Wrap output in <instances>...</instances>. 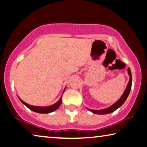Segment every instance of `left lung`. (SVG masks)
Wrapping results in <instances>:
<instances>
[{
	"mask_svg": "<svg viewBox=\"0 0 147 147\" xmlns=\"http://www.w3.org/2000/svg\"><path fill=\"white\" fill-rule=\"evenodd\" d=\"M127 72H128L129 76V77H130L129 81L127 86V87H126V89L125 90V91H124L123 94H122V96L120 97V98H119L116 102H115L114 105L111 106V107L106 108V109L96 110H91V109H89V108H86L87 109L96 114H109V113L114 112L115 110H116L118 108L120 107L122 105L124 102H125V101L126 100V99H127V98L128 97L129 94L131 89L132 76H131V70H130L129 67L127 69Z\"/></svg>",
	"mask_w": 147,
	"mask_h": 147,
	"instance_id": "1",
	"label": "left lung"
}]
</instances>
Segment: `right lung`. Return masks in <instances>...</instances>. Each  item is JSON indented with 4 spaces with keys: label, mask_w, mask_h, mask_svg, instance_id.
Masks as SVG:
<instances>
[{
    "label": "right lung",
    "mask_w": 147,
    "mask_h": 147,
    "mask_svg": "<svg viewBox=\"0 0 147 147\" xmlns=\"http://www.w3.org/2000/svg\"><path fill=\"white\" fill-rule=\"evenodd\" d=\"M64 91H65V89L64 90V91H63V93L64 92ZM62 95L60 97V100H58L57 102L55 103V105L50 106V107H35V106L29 105H28V104H27L25 102H24L22 99H20V98H19V99L24 105H26L27 107L29 108L31 110H32V111L37 112V113H40V114H48V113H51L52 112L55 111V110H57L58 108L60 107L61 103H62Z\"/></svg>",
    "instance_id": "right-lung-1"
}]
</instances>
